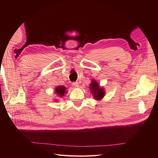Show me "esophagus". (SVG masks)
<instances>
[{
  "mask_svg": "<svg viewBox=\"0 0 158 158\" xmlns=\"http://www.w3.org/2000/svg\"><path fill=\"white\" fill-rule=\"evenodd\" d=\"M73 85H74V86H75V87H79V83L78 82H73Z\"/></svg>",
  "mask_w": 158,
  "mask_h": 158,
  "instance_id": "esophagus-1",
  "label": "esophagus"
}]
</instances>
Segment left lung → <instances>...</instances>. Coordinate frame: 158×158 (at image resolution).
Masks as SVG:
<instances>
[{
	"label": "left lung",
	"mask_w": 158,
	"mask_h": 158,
	"mask_svg": "<svg viewBox=\"0 0 158 158\" xmlns=\"http://www.w3.org/2000/svg\"><path fill=\"white\" fill-rule=\"evenodd\" d=\"M89 88L94 98L98 101L102 99L106 95V91H105L104 88L100 86L99 84L95 80H92V82L89 84Z\"/></svg>",
	"instance_id": "obj_1"
}]
</instances>
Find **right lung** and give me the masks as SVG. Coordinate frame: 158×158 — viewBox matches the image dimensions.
I'll list each match as a JSON object with an SVG mask.
<instances>
[{"label":"right lung","instance_id":"1","mask_svg":"<svg viewBox=\"0 0 158 158\" xmlns=\"http://www.w3.org/2000/svg\"><path fill=\"white\" fill-rule=\"evenodd\" d=\"M67 92L68 91L66 90V88H65L64 85H59V86H56L55 88V93L56 94L57 96L60 98L64 96V94H67Z\"/></svg>","mask_w":158,"mask_h":158}]
</instances>
